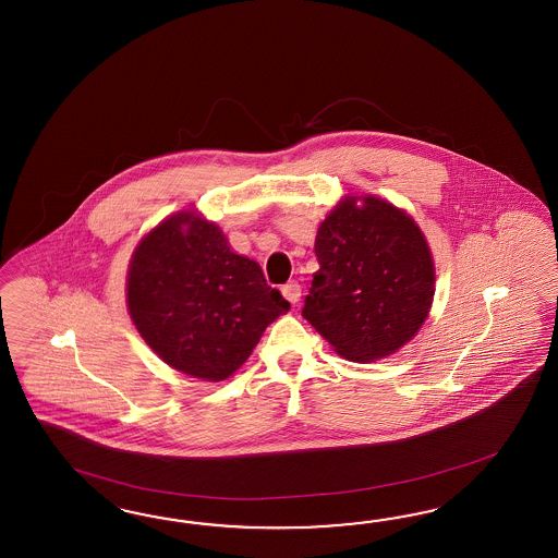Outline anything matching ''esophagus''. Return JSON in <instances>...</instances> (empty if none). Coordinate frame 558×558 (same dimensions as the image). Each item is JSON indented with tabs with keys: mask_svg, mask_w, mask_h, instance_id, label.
<instances>
[{
	"mask_svg": "<svg viewBox=\"0 0 558 558\" xmlns=\"http://www.w3.org/2000/svg\"><path fill=\"white\" fill-rule=\"evenodd\" d=\"M282 294H284V299H287L288 302L296 304V302L301 301L302 287L296 280H290V282H287V284L282 287Z\"/></svg>",
	"mask_w": 558,
	"mask_h": 558,
	"instance_id": "obj_1",
	"label": "esophagus"
}]
</instances>
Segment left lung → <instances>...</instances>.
<instances>
[{"instance_id":"obj_1","label":"left lung","mask_w":558,"mask_h":558,"mask_svg":"<svg viewBox=\"0 0 558 558\" xmlns=\"http://www.w3.org/2000/svg\"><path fill=\"white\" fill-rule=\"evenodd\" d=\"M315 254L302 317L339 355L381 360L418 332L435 296V264L410 215L374 195L345 196L318 226Z\"/></svg>"}]
</instances>
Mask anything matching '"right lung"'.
<instances>
[{
	"instance_id": "add662e5",
	"label": "right lung",
	"mask_w": 558,
	"mask_h": 558,
	"mask_svg": "<svg viewBox=\"0 0 558 558\" xmlns=\"http://www.w3.org/2000/svg\"><path fill=\"white\" fill-rule=\"evenodd\" d=\"M125 290L130 317L151 351L207 381L238 372L290 308L257 262L233 254L221 229L195 211L170 215L140 241Z\"/></svg>"
}]
</instances>
